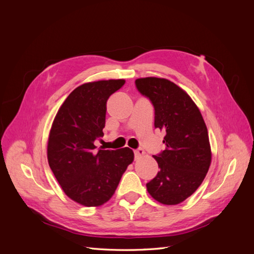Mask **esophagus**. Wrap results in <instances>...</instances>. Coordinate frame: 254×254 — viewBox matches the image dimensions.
I'll return each instance as SVG.
<instances>
[{"label":"esophagus","mask_w":254,"mask_h":254,"mask_svg":"<svg viewBox=\"0 0 254 254\" xmlns=\"http://www.w3.org/2000/svg\"><path fill=\"white\" fill-rule=\"evenodd\" d=\"M143 156H145V151H144V149L139 148V149L134 150V158H135L136 160H137V159H140V158H142Z\"/></svg>","instance_id":"obj_1"}]
</instances>
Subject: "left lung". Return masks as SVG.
<instances>
[{
	"mask_svg": "<svg viewBox=\"0 0 254 254\" xmlns=\"http://www.w3.org/2000/svg\"><path fill=\"white\" fill-rule=\"evenodd\" d=\"M135 86L155 108V127L166 132L165 149L153 156L160 172L146 184L158 202L175 205L200 187L212 160L200 110L186 91L165 78H137Z\"/></svg>",
	"mask_w": 254,
	"mask_h": 254,
	"instance_id": "8db88e82",
	"label": "left lung"
}]
</instances>
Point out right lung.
Segmentation results:
<instances>
[{
  "label": "right lung",
  "instance_id": "add662e5",
  "mask_svg": "<svg viewBox=\"0 0 254 254\" xmlns=\"http://www.w3.org/2000/svg\"><path fill=\"white\" fill-rule=\"evenodd\" d=\"M125 79L83 83L59 108L48 141V161L61 189L73 201L99 206L113 196L123 174L134 159L128 148L95 150L104 135L107 101Z\"/></svg>",
  "mask_w": 254,
  "mask_h": 254
}]
</instances>
